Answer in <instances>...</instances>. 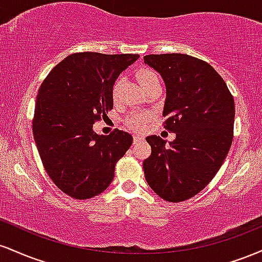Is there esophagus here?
Wrapping results in <instances>:
<instances>
[{
    "instance_id": "1",
    "label": "esophagus",
    "mask_w": 262,
    "mask_h": 262,
    "mask_svg": "<svg viewBox=\"0 0 262 262\" xmlns=\"http://www.w3.org/2000/svg\"><path fill=\"white\" fill-rule=\"evenodd\" d=\"M144 139V138L143 137H141V135H134V144H137V143H139V141L140 140H143Z\"/></svg>"
}]
</instances>
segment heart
Returning a JSON list of instances; mask_svg holds the SVG:
<instances>
[{
  "mask_svg": "<svg viewBox=\"0 0 262 262\" xmlns=\"http://www.w3.org/2000/svg\"><path fill=\"white\" fill-rule=\"evenodd\" d=\"M137 77L138 81L140 82V85L144 86L146 85V83H149L150 81L158 79V75H156L154 71L149 70V69H141V70L138 71ZM114 92H116V86H114ZM146 119H148V114L146 113L135 112L129 116L128 123L135 129H143L144 125H145Z\"/></svg>",
  "mask_w": 262,
  "mask_h": 262,
  "instance_id": "b5f03b06",
  "label": "heart"
}]
</instances>
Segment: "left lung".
Here are the masks:
<instances>
[{
  "label": "left lung",
  "instance_id": "left-lung-1",
  "mask_svg": "<svg viewBox=\"0 0 262 262\" xmlns=\"http://www.w3.org/2000/svg\"><path fill=\"white\" fill-rule=\"evenodd\" d=\"M144 62L166 86L164 128L173 141L150 135L143 162L152 191L167 202L196 196L221 169L233 141L235 104L227 83L208 62L186 54H151Z\"/></svg>",
  "mask_w": 262,
  "mask_h": 262
}]
</instances>
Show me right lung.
Returning <instances> with one entry per match:
<instances>
[{
	"label": "right lung",
	"mask_w": 262,
	"mask_h": 262,
	"mask_svg": "<svg viewBox=\"0 0 262 262\" xmlns=\"http://www.w3.org/2000/svg\"><path fill=\"white\" fill-rule=\"evenodd\" d=\"M138 54H71L59 62L38 91L33 135L44 169L75 200L102 193L112 182L117 161L133 143L123 130L93 132L113 108V85Z\"/></svg>",
	"instance_id": "right-lung-1"
}]
</instances>
